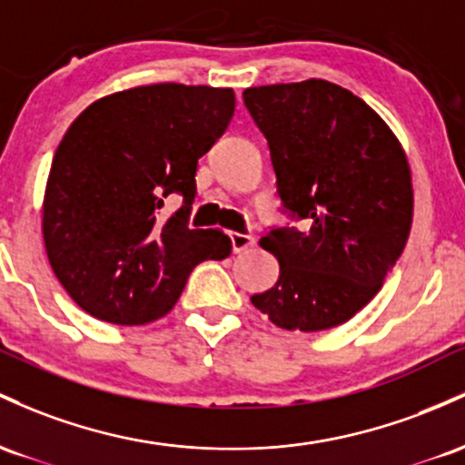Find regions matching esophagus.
<instances>
[{
	"label": "esophagus",
	"mask_w": 465,
	"mask_h": 465,
	"mask_svg": "<svg viewBox=\"0 0 465 465\" xmlns=\"http://www.w3.org/2000/svg\"><path fill=\"white\" fill-rule=\"evenodd\" d=\"M228 237H231L232 252H243V250H248L254 243L252 234H246V232H231Z\"/></svg>",
	"instance_id": "1"
}]
</instances>
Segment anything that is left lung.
I'll return each mask as SVG.
<instances>
[{
	"mask_svg": "<svg viewBox=\"0 0 465 465\" xmlns=\"http://www.w3.org/2000/svg\"><path fill=\"white\" fill-rule=\"evenodd\" d=\"M243 103L268 140L281 208L302 222L261 239L279 281L250 301L281 330H331L378 294L406 246V155L367 103L330 81L248 87Z\"/></svg>",
	"mask_w": 465,
	"mask_h": 465,
	"instance_id": "1",
	"label": "left lung"
}]
</instances>
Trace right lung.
Returning a JSON list of instances; mask_svg holds the SVG:
<instances>
[{
	"label": "right lung",
	"mask_w": 465,
	"mask_h": 465,
	"mask_svg": "<svg viewBox=\"0 0 465 465\" xmlns=\"http://www.w3.org/2000/svg\"><path fill=\"white\" fill-rule=\"evenodd\" d=\"M232 114V90L158 83L101 98L72 123L45 186L44 242L81 310L144 325L171 312L197 263L231 254L226 234L189 217L197 160ZM171 194L183 206L164 220Z\"/></svg>",
	"instance_id": "right-lung-1"
}]
</instances>
